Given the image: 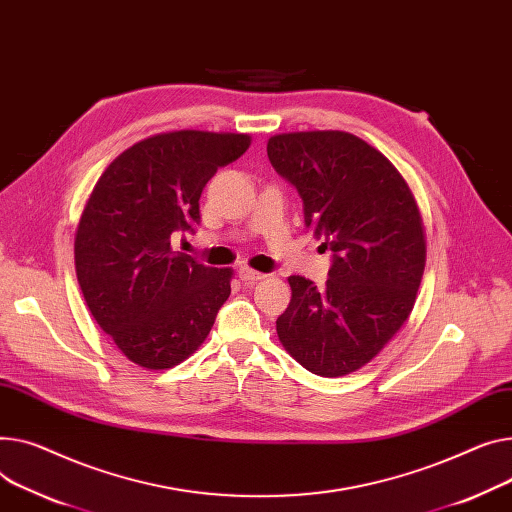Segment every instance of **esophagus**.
<instances>
[{"mask_svg": "<svg viewBox=\"0 0 512 512\" xmlns=\"http://www.w3.org/2000/svg\"><path fill=\"white\" fill-rule=\"evenodd\" d=\"M238 278H241L245 284H257L265 278V274H259V271L243 265V267H238Z\"/></svg>", "mask_w": 512, "mask_h": 512, "instance_id": "1", "label": "esophagus"}]
</instances>
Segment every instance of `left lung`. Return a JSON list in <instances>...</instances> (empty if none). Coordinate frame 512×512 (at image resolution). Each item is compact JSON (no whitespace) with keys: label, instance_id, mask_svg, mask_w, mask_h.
I'll list each match as a JSON object with an SVG mask.
<instances>
[{"label":"left lung","instance_id":"1","mask_svg":"<svg viewBox=\"0 0 512 512\" xmlns=\"http://www.w3.org/2000/svg\"><path fill=\"white\" fill-rule=\"evenodd\" d=\"M267 156L300 195L304 224L331 251L317 288L290 276L276 329L319 377H344L377 356L410 317L426 263L418 203L399 170L346 131L274 135Z\"/></svg>","mask_w":512,"mask_h":512}]
</instances>
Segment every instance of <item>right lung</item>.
Listing matches in <instances>:
<instances>
[{"instance_id": "add662e5", "label": "right lung", "mask_w": 512, "mask_h": 512, "mask_svg": "<svg viewBox=\"0 0 512 512\" xmlns=\"http://www.w3.org/2000/svg\"><path fill=\"white\" fill-rule=\"evenodd\" d=\"M249 146L243 133L154 135L117 156L94 185L76 232L78 284L131 362L170 368L208 337L232 269L203 265L173 241L195 232L203 187Z\"/></svg>"}]
</instances>
